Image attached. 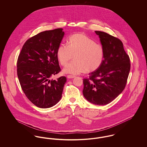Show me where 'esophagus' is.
Returning <instances> with one entry per match:
<instances>
[{
    "label": "esophagus",
    "instance_id": "34e87169",
    "mask_svg": "<svg viewBox=\"0 0 147 147\" xmlns=\"http://www.w3.org/2000/svg\"><path fill=\"white\" fill-rule=\"evenodd\" d=\"M75 77H76L75 76H73V75H68L67 76V78H69V79H70V78H74Z\"/></svg>",
    "mask_w": 147,
    "mask_h": 147
}]
</instances>
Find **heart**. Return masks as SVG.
<instances>
[{
  "mask_svg": "<svg viewBox=\"0 0 147 147\" xmlns=\"http://www.w3.org/2000/svg\"><path fill=\"white\" fill-rule=\"evenodd\" d=\"M57 58L61 65L66 66L65 73L78 74L84 72L96 70L104 59V49L88 36L83 33L71 35L67 41V45L61 44L57 51Z\"/></svg>",
  "mask_w": 147,
  "mask_h": 147,
  "instance_id": "b5f03b06",
  "label": "heart"
}]
</instances>
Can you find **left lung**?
Returning <instances> with one entry per match:
<instances>
[{"label": "left lung", "mask_w": 147, "mask_h": 147, "mask_svg": "<svg viewBox=\"0 0 147 147\" xmlns=\"http://www.w3.org/2000/svg\"><path fill=\"white\" fill-rule=\"evenodd\" d=\"M104 49V59L98 69L83 79L85 98L95 105L110 103L124 90L131 68L130 59L122 41L102 31H95Z\"/></svg>", "instance_id": "left-lung-1"}]
</instances>
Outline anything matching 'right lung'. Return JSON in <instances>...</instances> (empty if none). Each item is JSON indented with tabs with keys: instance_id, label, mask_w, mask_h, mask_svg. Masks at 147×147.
<instances>
[{
	"instance_id": "right-lung-1",
	"label": "right lung",
	"mask_w": 147,
	"mask_h": 147,
	"mask_svg": "<svg viewBox=\"0 0 147 147\" xmlns=\"http://www.w3.org/2000/svg\"><path fill=\"white\" fill-rule=\"evenodd\" d=\"M57 28L41 32L28 39L17 61V74L21 89L28 100L38 107L53 106L62 98L66 77L51 80L61 70L57 49L64 32Z\"/></svg>"
}]
</instances>
